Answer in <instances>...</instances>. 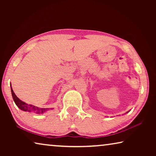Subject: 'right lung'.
Wrapping results in <instances>:
<instances>
[{
	"label": "right lung",
	"instance_id": "obj_1",
	"mask_svg": "<svg viewBox=\"0 0 156 156\" xmlns=\"http://www.w3.org/2000/svg\"><path fill=\"white\" fill-rule=\"evenodd\" d=\"M11 90H12L13 99H14L16 105L21 110L25 111V112H36V113H43L44 112H46L47 109H45V108L37 107L33 105L28 104L27 102L22 101V100L18 98L16 96V95L14 94L12 87H11Z\"/></svg>",
	"mask_w": 156,
	"mask_h": 156
}]
</instances>
